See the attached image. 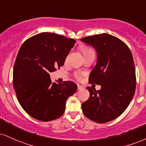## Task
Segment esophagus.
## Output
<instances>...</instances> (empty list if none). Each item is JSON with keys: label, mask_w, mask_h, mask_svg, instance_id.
Returning a JSON list of instances; mask_svg holds the SVG:
<instances>
[{"label": "esophagus", "mask_w": 146, "mask_h": 146, "mask_svg": "<svg viewBox=\"0 0 146 146\" xmlns=\"http://www.w3.org/2000/svg\"><path fill=\"white\" fill-rule=\"evenodd\" d=\"M84 88V86H81L80 84H78V89L79 90H82V89Z\"/></svg>", "instance_id": "esophagus-1"}]
</instances>
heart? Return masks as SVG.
<instances>
[{
	"mask_svg": "<svg viewBox=\"0 0 146 146\" xmlns=\"http://www.w3.org/2000/svg\"><path fill=\"white\" fill-rule=\"evenodd\" d=\"M80 50H81V51H82V54H83L84 56L86 55V54H88V53H90V52H93V50H92V49L90 48V47H86V46H81ZM75 77H76L78 79H80L81 75L80 73H75Z\"/></svg>",
	"mask_w": 146,
	"mask_h": 146,
	"instance_id": "1",
	"label": "heart"
}]
</instances>
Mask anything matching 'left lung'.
Returning <instances> with one entry per match:
<instances>
[{
  "instance_id": "left-lung-1",
  "label": "left lung",
  "mask_w": 146,
  "mask_h": 146,
  "mask_svg": "<svg viewBox=\"0 0 146 146\" xmlns=\"http://www.w3.org/2000/svg\"><path fill=\"white\" fill-rule=\"evenodd\" d=\"M81 41L97 52L89 83L101 86L99 90L87 87L90 97L82 103V111L90 120L105 123L120 116L135 94L136 75L132 54L123 41L109 34L86 36Z\"/></svg>"
}]
</instances>
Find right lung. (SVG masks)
<instances>
[{"label":"right lung","mask_w":146,"mask_h":146,"mask_svg":"<svg viewBox=\"0 0 146 146\" xmlns=\"http://www.w3.org/2000/svg\"><path fill=\"white\" fill-rule=\"evenodd\" d=\"M75 42L62 35L41 33L21 46L14 64L13 88L20 105L31 117L47 122L64 113L66 100L78 86L70 81L52 83L50 73L64 64Z\"/></svg>","instance_id":"add662e5"}]
</instances>
